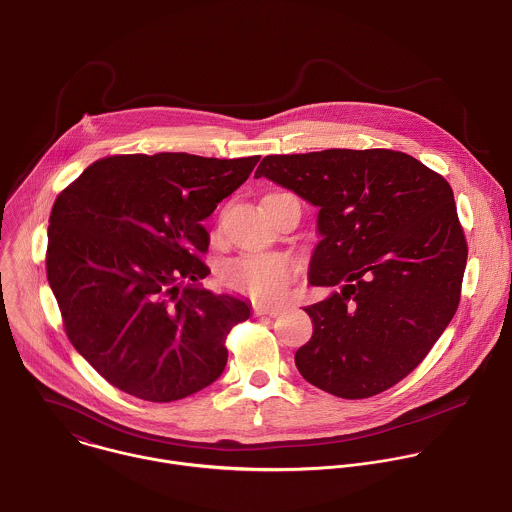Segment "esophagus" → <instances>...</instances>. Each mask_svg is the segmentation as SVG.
<instances>
[{"mask_svg":"<svg viewBox=\"0 0 512 512\" xmlns=\"http://www.w3.org/2000/svg\"><path fill=\"white\" fill-rule=\"evenodd\" d=\"M281 313V309L277 307H255V315L259 317H277Z\"/></svg>","mask_w":512,"mask_h":512,"instance_id":"esophagus-1","label":"esophagus"}]
</instances>
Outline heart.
<instances>
[{"mask_svg": "<svg viewBox=\"0 0 512 512\" xmlns=\"http://www.w3.org/2000/svg\"><path fill=\"white\" fill-rule=\"evenodd\" d=\"M219 281L261 303L279 301L297 275V263L285 253H247L219 265Z\"/></svg>", "mask_w": 512, "mask_h": 512, "instance_id": "obj_1", "label": "heart"}]
</instances>
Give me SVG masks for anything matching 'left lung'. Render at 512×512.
I'll list each match as a JSON object with an SVG mask.
<instances>
[{
	"mask_svg": "<svg viewBox=\"0 0 512 512\" xmlns=\"http://www.w3.org/2000/svg\"><path fill=\"white\" fill-rule=\"evenodd\" d=\"M255 177L319 207L309 283L341 289L305 307L313 337L295 353L299 373L341 399L403 381L461 301L469 247L447 179L393 149L267 155Z\"/></svg>",
	"mask_w": 512,
	"mask_h": 512,
	"instance_id": "obj_1",
	"label": "left lung"
}]
</instances>
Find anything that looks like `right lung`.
I'll return each mask as SVG.
<instances>
[{
	"instance_id": "obj_1",
	"label": "right lung",
	"mask_w": 512,
	"mask_h": 512,
	"mask_svg": "<svg viewBox=\"0 0 512 512\" xmlns=\"http://www.w3.org/2000/svg\"><path fill=\"white\" fill-rule=\"evenodd\" d=\"M261 157L111 155L55 199L45 269L65 335L113 387L151 403L185 399L227 365L249 305L181 279L209 275L201 225Z\"/></svg>"
}]
</instances>
